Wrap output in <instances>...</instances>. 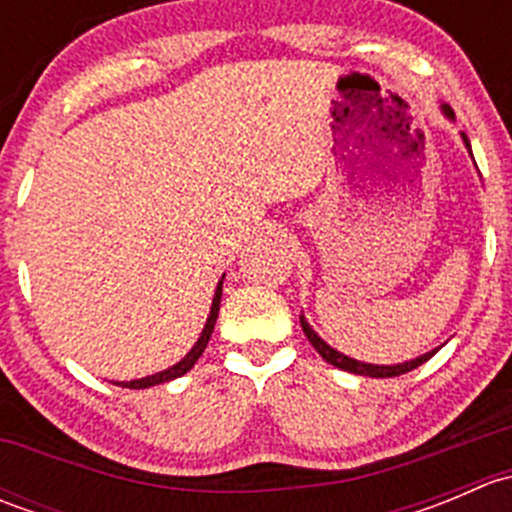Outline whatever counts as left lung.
Segmentation results:
<instances>
[{
    "label": "left lung",
    "instance_id": "left-lung-1",
    "mask_svg": "<svg viewBox=\"0 0 512 512\" xmlns=\"http://www.w3.org/2000/svg\"><path fill=\"white\" fill-rule=\"evenodd\" d=\"M443 111H446V116H451V118H453V111H451V108L443 106ZM463 141H466V146L471 148V143H468V136H466V133H463ZM302 329H304V334H307L309 344H312V347L317 349L319 356H322L324 361H329V364H334V366H337V369L352 371V374H361V376H374V379H389V376H401V374H406V371H414L416 366L426 364V361L431 359L433 354H436V352H428V354L418 356V359H414V361H406V364H396V366L364 364V361L349 359V356L339 354L337 349H332V347H329V344H324L322 339H319L317 334L312 332V327H309V324L304 322V317H302Z\"/></svg>",
    "mask_w": 512,
    "mask_h": 512
}]
</instances>
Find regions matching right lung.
Returning a JSON list of instances; mask_svg holds the SVG:
<instances>
[{
  "label": "right lung",
  "mask_w": 512,
  "mask_h": 512,
  "mask_svg": "<svg viewBox=\"0 0 512 512\" xmlns=\"http://www.w3.org/2000/svg\"><path fill=\"white\" fill-rule=\"evenodd\" d=\"M220 299H223V282H220L218 289H215V297H213V309H210V317H208V324H205L203 334H200V339L195 342V347L190 349L188 356H185L183 361H178L175 366H170V369L160 371V374H153V376H146V379H136V381H118L116 386H126V389H148V386H156V384H165V381L170 379H178V376L188 374L190 369H193L195 361L200 359V354L205 352V347H208L210 342V334H213L215 329V319H218V312H220Z\"/></svg>",
  "instance_id": "right-lung-1"
}]
</instances>
